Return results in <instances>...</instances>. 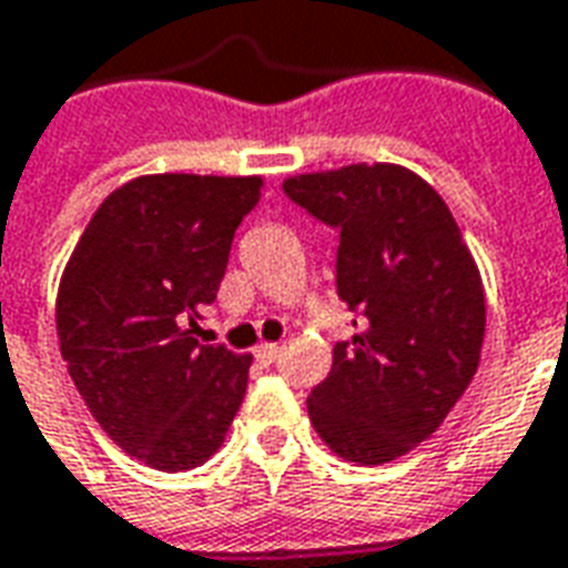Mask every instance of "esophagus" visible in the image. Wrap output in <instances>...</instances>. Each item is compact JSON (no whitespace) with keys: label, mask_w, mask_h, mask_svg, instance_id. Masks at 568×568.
<instances>
[{"label":"esophagus","mask_w":568,"mask_h":568,"mask_svg":"<svg viewBox=\"0 0 568 568\" xmlns=\"http://www.w3.org/2000/svg\"><path fill=\"white\" fill-rule=\"evenodd\" d=\"M277 355H281V345H277V342H260V345H256V357H260L263 364H275Z\"/></svg>","instance_id":"34e87169"}]
</instances>
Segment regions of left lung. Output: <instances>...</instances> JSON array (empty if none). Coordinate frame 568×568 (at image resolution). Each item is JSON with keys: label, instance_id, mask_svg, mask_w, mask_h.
<instances>
[{"label": "left lung", "instance_id": "1", "mask_svg": "<svg viewBox=\"0 0 568 568\" xmlns=\"http://www.w3.org/2000/svg\"><path fill=\"white\" fill-rule=\"evenodd\" d=\"M284 192L339 229L336 287L361 312L305 400L308 419L345 462H394L444 425L477 373L480 268L437 189L404 164L293 174Z\"/></svg>", "mask_w": 568, "mask_h": 568}]
</instances>
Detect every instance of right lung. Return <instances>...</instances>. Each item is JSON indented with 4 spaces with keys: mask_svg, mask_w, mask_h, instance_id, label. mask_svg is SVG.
<instances>
[{
    "mask_svg": "<svg viewBox=\"0 0 568 568\" xmlns=\"http://www.w3.org/2000/svg\"><path fill=\"white\" fill-rule=\"evenodd\" d=\"M263 176L143 174L110 192L63 265L58 342L84 406L155 470L204 465L247 392L251 355L201 345L195 321Z\"/></svg>",
    "mask_w": 568,
    "mask_h": 568,
    "instance_id": "obj_1",
    "label": "right lung"
}]
</instances>
